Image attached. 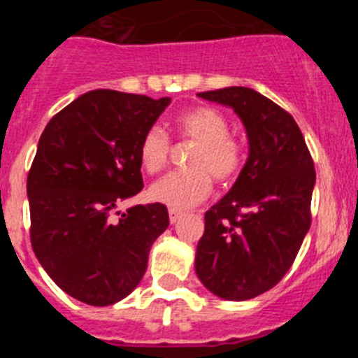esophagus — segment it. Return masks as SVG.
<instances>
[{
	"mask_svg": "<svg viewBox=\"0 0 358 358\" xmlns=\"http://www.w3.org/2000/svg\"><path fill=\"white\" fill-rule=\"evenodd\" d=\"M169 217H170V222L176 224L177 220H179V218L182 217V211H179V210H172V208H170V210H169Z\"/></svg>",
	"mask_w": 358,
	"mask_h": 358,
	"instance_id": "obj_1",
	"label": "esophagus"
}]
</instances>
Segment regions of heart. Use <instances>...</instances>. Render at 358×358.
I'll return each instance as SVG.
<instances>
[{
    "instance_id": "obj_1",
    "label": "heart",
    "mask_w": 358,
    "mask_h": 358,
    "mask_svg": "<svg viewBox=\"0 0 358 358\" xmlns=\"http://www.w3.org/2000/svg\"><path fill=\"white\" fill-rule=\"evenodd\" d=\"M179 138L195 143L188 166L194 170L172 172L150 186V199L172 210H186L210 195L215 181H235L245 163V145L231 134V123L224 113L208 106L182 110L176 118ZM140 163L148 173H157L169 164L172 154L170 136L157 125L143 132L140 141Z\"/></svg>"
}]
</instances>
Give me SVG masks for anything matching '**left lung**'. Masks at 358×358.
<instances>
[{"label": "left lung", "mask_w": 358, "mask_h": 358, "mask_svg": "<svg viewBox=\"0 0 358 358\" xmlns=\"http://www.w3.org/2000/svg\"><path fill=\"white\" fill-rule=\"evenodd\" d=\"M199 96L235 109L249 157L204 215L195 271L215 296L245 301L278 285L296 260L312 224L314 161L296 120L264 94L233 85Z\"/></svg>", "instance_id": "left-lung-1"}]
</instances>
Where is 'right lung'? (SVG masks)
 <instances>
[{"mask_svg": "<svg viewBox=\"0 0 358 358\" xmlns=\"http://www.w3.org/2000/svg\"><path fill=\"white\" fill-rule=\"evenodd\" d=\"M169 103L94 90L59 110L41 134L27 179L31 249L57 285L85 305L129 296L169 227L161 202L115 213L143 189L141 136Z\"/></svg>", "mask_w": 358, "mask_h": 358, "instance_id": "obj_1", "label": "right lung"}]
</instances>
